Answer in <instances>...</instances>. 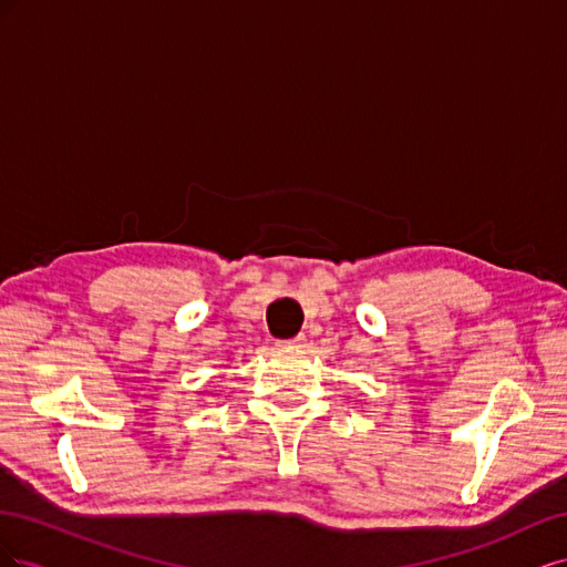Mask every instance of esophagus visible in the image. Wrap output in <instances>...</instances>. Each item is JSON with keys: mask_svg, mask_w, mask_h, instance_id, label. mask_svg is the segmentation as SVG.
<instances>
[{"mask_svg": "<svg viewBox=\"0 0 567 567\" xmlns=\"http://www.w3.org/2000/svg\"><path fill=\"white\" fill-rule=\"evenodd\" d=\"M302 340H305V338L279 340V342H277V348H279V350H300V348H302Z\"/></svg>", "mask_w": 567, "mask_h": 567, "instance_id": "34e87169", "label": "esophagus"}]
</instances>
